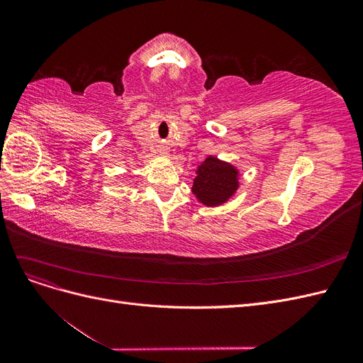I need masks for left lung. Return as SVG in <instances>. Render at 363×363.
Listing matches in <instances>:
<instances>
[{"label":"left lung","mask_w":363,"mask_h":363,"mask_svg":"<svg viewBox=\"0 0 363 363\" xmlns=\"http://www.w3.org/2000/svg\"><path fill=\"white\" fill-rule=\"evenodd\" d=\"M239 177L240 171L233 163L208 156L195 169L192 194L206 207L223 206L238 192Z\"/></svg>","instance_id":"8db88e82"}]
</instances>
